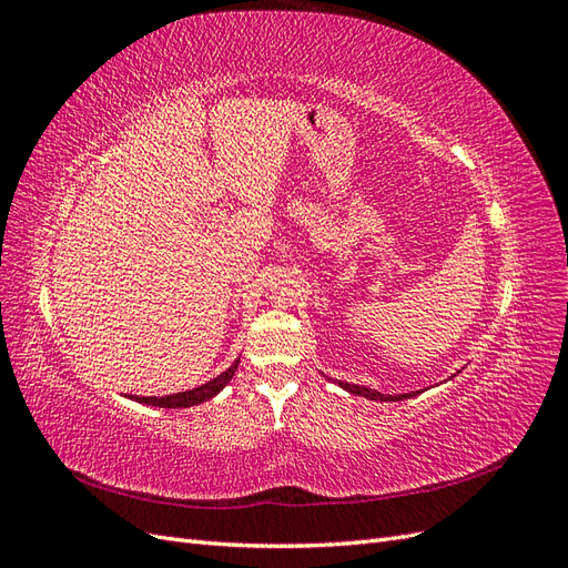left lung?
<instances>
[{"mask_svg":"<svg viewBox=\"0 0 568 568\" xmlns=\"http://www.w3.org/2000/svg\"><path fill=\"white\" fill-rule=\"evenodd\" d=\"M341 388L351 390L353 395H365V398L369 400H405V398H412L415 393H400V395H384L379 390H372V388H365V386H357V384H348V382H338Z\"/></svg>","mask_w":568,"mask_h":568,"instance_id":"8db88e82","label":"left lung"}]
</instances>
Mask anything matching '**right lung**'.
<instances>
[{
    "mask_svg": "<svg viewBox=\"0 0 568 568\" xmlns=\"http://www.w3.org/2000/svg\"><path fill=\"white\" fill-rule=\"evenodd\" d=\"M236 365H239V359L230 369H225L220 376H215V379H211L209 384H203L199 388L184 390V393H173V395H161V398H156V395H149V398H146V395H134V400L146 403V405H156V407H192V405H199L203 400H211L217 390H222L230 384V379L236 372Z\"/></svg>",
    "mask_w": 568,
    "mask_h": 568,
    "instance_id": "1",
    "label": "right lung"
}]
</instances>
